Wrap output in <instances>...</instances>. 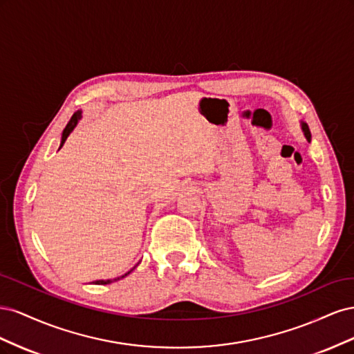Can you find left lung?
<instances>
[{"mask_svg":"<svg viewBox=\"0 0 354 354\" xmlns=\"http://www.w3.org/2000/svg\"><path fill=\"white\" fill-rule=\"evenodd\" d=\"M301 128H303V131H304V136H306V138H307V142H310V138H312V134H310L308 125H307L306 122H303V124H301Z\"/></svg>","mask_w":354,"mask_h":354,"instance_id":"8db88e82","label":"left lung"}]
</instances>
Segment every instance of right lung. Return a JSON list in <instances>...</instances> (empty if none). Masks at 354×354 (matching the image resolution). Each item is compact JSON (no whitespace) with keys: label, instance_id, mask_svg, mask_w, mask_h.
Segmentation results:
<instances>
[{"label":"right lung","instance_id":"add662e5","mask_svg":"<svg viewBox=\"0 0 354 354\" xmlns=\"http://www.w3.org/2000/svg\"><path fill=\"white\" fill-rule=\"evenodd\" d=\"M81 120V111H78V112H75L73 115H72V118H71V121L68 122V125H66V128L65 130H63V134H62V143H60V147L65 145V142H66V138H68V136L72 133V130L75 127H77V124H78V121ZM133 270H130L128 273H125V274H122V276H120V277H116V279H113V281H118V279H122V277H125L127 274H130ZM112 279H108V281H95V285H108V283H112L113 282Z\"/></svg>","mask_w":354,"mask_h":354}]
</instances>
